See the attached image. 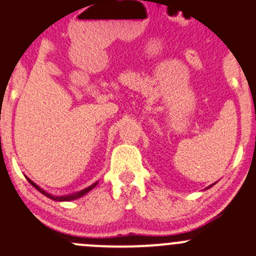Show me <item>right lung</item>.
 <instances>
[{"label": "right lung", "mask_w": 256, "mask_h": 256, "mask_svg": "<svg viewBox=\"0 0 256 256\" xmlns=\"http://www.w3.org/2000/svg\"><path fill=\"white\" fill-rule=\"evenodd\" d=\"M28 183H30V184L32 186V187L36 188V190H39V192H42V194L46 196V197H49V198H52V200H59V202H62V200H77V198L82 197V196H84L86 193L90 192V190H92V188H94L96 184H97V183H94V184H92V186H90V187L84 188V190H80V192L74 193V194H68V196H52V194H50V193L45 192L44 190H42V188H40L39 186L35 184V183L32 182V180H30V179H28Z\"/></svg>", "instance_id": "right-lung-1"}]
</instances>
